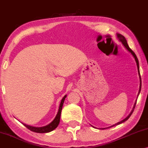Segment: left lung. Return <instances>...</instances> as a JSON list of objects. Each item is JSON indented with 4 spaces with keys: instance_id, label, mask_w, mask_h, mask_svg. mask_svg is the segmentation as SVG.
<instances>
[{
    "instance_id": "8db88e82",
    "label": "left lung",
    "mask_w": 148,
    "mask_h": 148,
    "mask_svg": "<svg viewBox=\"0 0 148 148\" xmlns=\"http://www.w3.org/2000/svg\"><path fill=\"white\" fill-rule=\"evenodd\" d=\"M116 36H117V38H118V40H119V41H120L121 43L123 44V45L125 46V48H126V49L128 50V51L130 52V53L132 54L133 55V57H134V58H135V61H136V63H137V70H138V73H139V79H140V86H139V92H138V96H139V93H140V92H141V76H140V73H139V60H138V59H137V56L135 55V54L134 53V52L130 48H129V45H128V44H127V40H126V39H125V38L124 37V36H123V35H121V34H116ZM136 102H137V101L136 102H135V104H134V106H133V110H131V112H130V114H129L128 116H127L126 118H125V119H123V121H120V122H119V123H116V124H114V125H113L112 126H111V127H113V126H115V125H119V124H121V123H124L125 121H127L129 119V117L131 116V115L132 114V113H133V110H134V108H135V105H136ZM93 127V126H92ZM106 129V128H104V129Z\"/></svg>"
}]
</instances>
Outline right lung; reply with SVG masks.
Listing matches in <instances>:
<instances>
[{
  "instance_id": "right-lung-1",
  "label": "right lung",
  "mask_w": 148,
  "mask_h": 148,
  "mask_svg": "<svg viewBox=\"0 0 148 148\" xmlns=\"http://www.w3.org/2000/svg\"><path fill=\"white\" fill-rule=\"evenodd\" d=\"M66 97V95H65L62 99L61 100V102H60V106H59V108H58V111L57 114L53 121H52L50 124H48V125H46V126L44 127H32L30 126V125H27L23 123V124L25 125V127H27V129H29L30 131H34V132L36 133H48L50 132V131H53L54 129H55L56 127H58V124L60 123V114H61V110H62V106H63V103L64 101V99Z\"/></svg>"
}]
</instances>
